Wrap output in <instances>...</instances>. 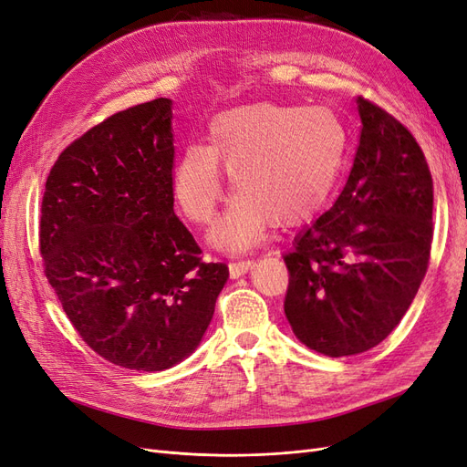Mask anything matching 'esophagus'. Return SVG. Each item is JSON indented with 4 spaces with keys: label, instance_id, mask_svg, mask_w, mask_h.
<instances>
[{
    "label": "esophagus",
    "instance_id": "esophagus-1",
    "mask_svg": "<svg viewBox=\"0 0 467 467\" xmlns=\"http://www.w3.org/2000/svg\"><path fill=\"white\" fill-rule=\"evenodd\" d=\"M251 265H253L251 259H237V261H232V263H230V275H232L234 278L242 276L244 273L249 271Z\"/></svg>",
    "mask_w": 467,
    "mask_h": 467
}]
</instances>
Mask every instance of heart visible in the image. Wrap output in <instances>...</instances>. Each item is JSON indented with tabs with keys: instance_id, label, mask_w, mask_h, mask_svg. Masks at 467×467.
<instances>
[{
	"instance_id": "1",
	"label": "heart",
	"mask_w": 467,
	"mask_h": 467,
	"mask_svg": "<svg viewBox=\"0 0 467 467\" xmlns=\"http://www.w3.org/2000/svg\"><path fill=\"white\" fill-rule=\"evenodd\" d=\"M345 150V124L327 107H237L210 122L208 146L191 144L181 151L173 192L182 214L208 223L223 196V167L237 199L212 239L242 249L271 222L292 228L312 220L337 185Z\"/></svg>"
}]
</instances>
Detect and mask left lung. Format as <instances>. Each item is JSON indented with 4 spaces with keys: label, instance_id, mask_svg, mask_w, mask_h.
<instances>
[{
    "label": "left lung",
    "instance_id": "8db88e82",
    "mask_svg": "<svg viewBox=\"0 0 467 467\" xmlns=\"http://www.w3.org/2000/svg\"><path fill=\"white\" fill-rule=\"evenodd\" d=\"M360 140L335 204L285 255V314L300 341L327 357L379 345L427 275L432 175L413 134L358 97Z\"/></svg>",
    "mask_w": 467,
    "mask_h": 467
}]
</instances>
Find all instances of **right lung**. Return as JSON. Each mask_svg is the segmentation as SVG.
<instances>
[{
    "mask_svg": "<svg viewBox=\"0 0 467 467\" xmlns=\"http://www.w3.org/2000/svg\"><path fill=\"white\" fill-rule=\"evenodd\" d=\"M171 99L115 112L52 165L40 204L45 275L79 337L129 370L196 348L230 276L173 212Z\"/></svg>",
    "mask_w": 467,
    "mask_h": 467,
    "instance_id": "1",
    "label": "right lung"
}]
</instances>
